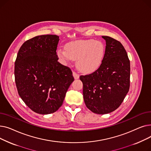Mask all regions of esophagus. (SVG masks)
I'll list each match as a JSON object with an SVG mask.
<instances>
[{"instance_id": "34e87169", "label": "esophagus", "mask_w": 151, "mask_h": 151, "mask_svg": "<svg viewBox=\"0 0 151 151\" xmlns=\"http://www.w3.org/2000/svg\"><path fill=\"white\" fill-rule=\"evenodd\" d=\"M73 76L75 80H77V79H79V78H80V75H79L78 73H76L75 71H73Z\"/></svg>"}]
</instances>
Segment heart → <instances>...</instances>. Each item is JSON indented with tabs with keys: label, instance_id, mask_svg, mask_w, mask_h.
Returning a JSON list of instances; mask_svg holds the SVG:
<instances>
[{
	"label": "heart",
	"instance_id": "obj_1",
	"mask_svg": "<svg viewBox=\"0 0 151 151\" xmlns=\"http://www.w3.org/2000/svg\"><path fill=\"white\" fill-rule=\"evenodd\" d=\"M57 54L65 63L77 60L79 70L84 73H92L100 67L104 60L105 47L100 41L80 40L67 43L65 49H59Z\"/></svg>",
	"mask_w": 151,
	"mask_h": 151
}]
</instances>
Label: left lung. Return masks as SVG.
<instances>
[{"label":"left lung","mask_w":151,"mask_h":151,"mask_svg":"<svg viewBox=\"0 0 151 151\" xmlns=\"http://www.w3.org/2000/svg\"><path fill=\"white\" fill-rule=\"evenodd\" d=\"M102 38L106 47L100 67L80 77L87 108L99 114L111 113L121 105L129 91L130 76V60L123 45L110 37Z\"/></svg>","instance_id":"8db88e82"}]
</instances>
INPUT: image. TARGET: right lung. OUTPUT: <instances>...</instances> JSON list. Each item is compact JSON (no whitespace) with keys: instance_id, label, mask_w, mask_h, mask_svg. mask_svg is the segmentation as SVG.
I'll return each instance as SVG.
<instances>
[{"instance_id":"1","label":"right lung","mask_w":151,"mask_h":151,"mask_svg":"<svg viewBox=\"0 0 151 151\" xmlns=\"http://www.w3.org/2000/svg\"><path fill=\"white\" fill-rule=\"evenodd\" d=\"M59 37L43 35L22 44L14 64V78L19 96L33 111L53 113L62 106L74 81L72 71L58 60Z\"/></svg>"}]
</instances>
